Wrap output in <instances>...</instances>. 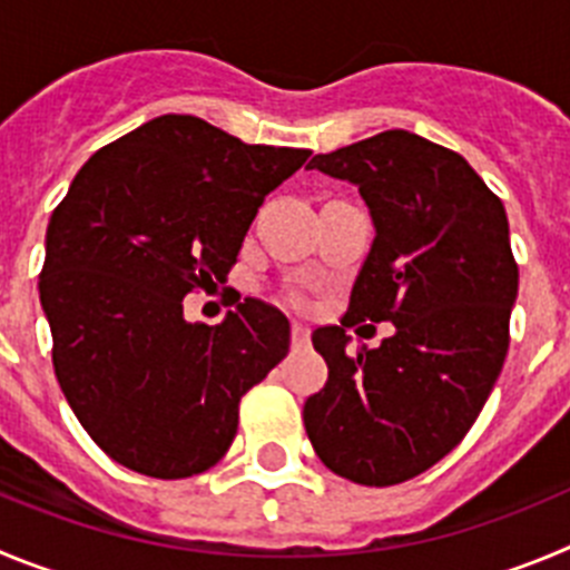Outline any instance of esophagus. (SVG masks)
Segmentation results:
<instances>
[{"label": "esophagus", "mask_w": 570, "mask_h": 570, "mask_svg": "<svg viewBox=\"0 0 570 570\" xmlns=\"http://www.w3.org/2000/svg\"><path fill=\"white\" fill-rule=\"evenodd\" d=\"M309 343V330H306L304 323H292V346H306Z\"/></svg>", "instance_id": "esophagus-1"}]
</instances>
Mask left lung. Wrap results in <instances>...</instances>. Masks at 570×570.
Instances as JSON below:
<instances>
[{"label":"left lung","instance_id":"left-lung-1","mask_svg":"<svg viewBox=\"0 0 570 570\" xmlns=\"http://www.w3.org/2000/svg\"><path fill=\"white\" fill-rule=\"evenodd\" d=\"M309 170L357 184L377 235L341 326L312 332L330 381L304 425L326 469L386 489L440 463L500 377L520 284L509 218L460 153L409 130L323 153ZM361 320L394 322L395 335L352 350L345 330Z\"/></svg>","mask_w":570,"mask_h":570}]
</instances>
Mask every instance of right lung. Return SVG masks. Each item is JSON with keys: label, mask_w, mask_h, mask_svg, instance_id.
I'll return each instance as SVG.
<instances>
[{"label": "right lung", "mask_w": 570, "mask_h": 570, "mask_svg": "<svg viewBox=\"0 0 570 570\" xmlns=\"http://www.w3.org/2000/svg\"><path fill=\"white\" fill-rule=\"evenodd\" d=\"M309 156L170 112L76 173L39 297L56 381L107 458L184 480L227 454L240 397L289 352V321L247 297L222 326L187 323L184 295L227 281L264 198Z\"/></svg>", "instance_id": "1"}]
</instances>
